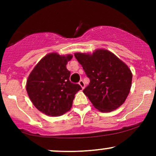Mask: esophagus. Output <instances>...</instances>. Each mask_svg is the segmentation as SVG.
<instances>
[{"label":"esophagus","mask_w":156,"mask_h":156,"mask_svg":"<svg viewBox=\"0 0 156 156\" xmlns=\"http://www.w3.org/2000/svg\"><path fill=\"white\" fill-rule=\"evenodd\" d=\"M78 83H79V85L81 87L82 89H84V87H85V83H84V82L82 80H80L79 82H78Z\"/></svg>","instance_id":"obj_1"}]
</instances>
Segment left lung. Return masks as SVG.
Returning a JSON list of instances; mask_svg holds the SVG:
<instances>
[{
	"instance_id": "obj_1",
	"label": "left lung",
	"mask_w": 156,
	"mask_h": 156,
	"mask_svg": "<svg viewBox=\"0 0 156 156\" xmlns=\"http://www.w3.org/2000/svg\"><path fill=\"white\" fill-rule=\"evenodd\" d=\"M90 83L83 93L97 109L110 112L124 103L130 92L132 73L124 62L107 50H96L92 55L76 53Z\"/></svg>"
}]
</instances>
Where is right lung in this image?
I'll use <instances>...</instances> for the list:
<instances>
[{
  "label": "right lung",
  "instance_id": "1",
  "mask_svg": "<svg viewBox=\"0 0 156 156\" xmlns=\"http://www.w3.org/2000/svg\"><path fill=\"white\" fill-rule=\"evenodd\" d=\"M72 55L57 53L46 55L39 62L27 80L26 91L34 106L46 115L56 117L70 110L75 94L81 89L69 80L67 62Z\"/></svg>",
  "mask_w": 156,
  "mask_h": 156
}]
</instances>
